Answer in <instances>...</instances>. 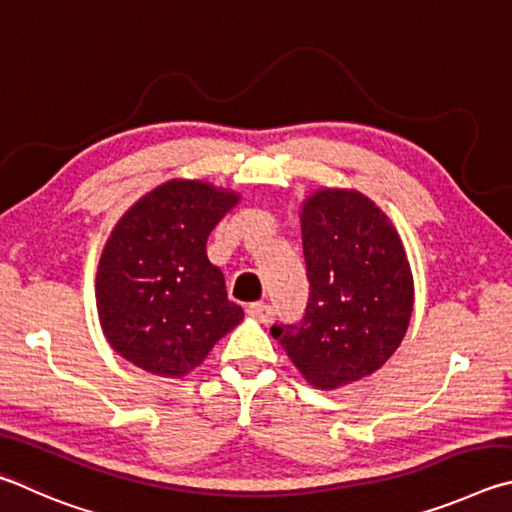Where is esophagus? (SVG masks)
I'll return each instance as SVG.
<instances>
[{
	"mask_svg": "<svg viewBox=\"0 0 512 512\" xmlns=\"http://www.w3.org/2000/svg\"><path fill=\"white\" fill-rule=\"evenodd\" d=\"M247 315H251L258 321H263V324H272L276 317V310L270 306V303H249Z\"/></svg>",
	"mask_w": 512,
	"mask_h": 512,
	"instance_id": "obj_1",
	"label": "esophagus"
}]
</instances>
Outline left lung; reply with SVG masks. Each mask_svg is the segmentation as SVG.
<instances>
[{
  "mask_svg": "<svg viewBox=\"0 0 512 512\" xmlns=\"http://www.w3.org/2000/svg\"><path fill=\"white\" fill-rule=\"evenodd\" d=\"M310 281L301 321L272 337L319 389L362 380L396 353L414 308V281L396 229L355 191H319L301 211Z\"/></svg>",
  "mask_w": 512,
  "mask_h": 512,
  "instance_id": "1",
  "label": "left lung"
}]
</instances>
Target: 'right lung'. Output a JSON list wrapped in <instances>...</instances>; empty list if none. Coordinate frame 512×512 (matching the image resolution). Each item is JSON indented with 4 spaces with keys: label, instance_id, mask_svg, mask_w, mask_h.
Returning <instances> with one entry per match:
<instances>
[{
    "label": "right lung",
    "instance_id": "add662e5",
    "mask_svg": "<svg viewBox=\"0 0 512 512\" xmlns=\"http://www.w3.org/2000/svg\"><path fill=\"white\" fill-rule=\"evenodd\" d=\"M238 197L173 179L143 195L116 224L96 274L107 342L139 369L179 378L242 321L206 238Z\"/></svg>",
    "mask_w": 512,
    "mask_h": 512
}]
</instances>
